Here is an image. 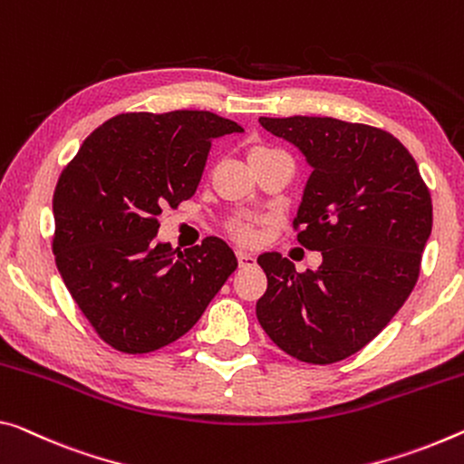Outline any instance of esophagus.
<instances>
[{"instance_id":"esophagus-1","label":"esophagus","mask_w":464,"mask_h":464,"mask_svg":"<svg viewBox=\"0 0 464 464\" xmlns=\"http://www.w3.org/2000/svg\"><path fill=\"white\" fill-rule=\"evenodd\" d=\"M237 256H238V263L240 267H253L255 266V255L246 253V251H237Z\"/></svg>"}]
</instances>
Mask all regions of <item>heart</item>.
<instances>
[{
  "label": "heart",
  "instance_id": "obj_1",
  "mask_svg": "<svg viewBox=\"0 0 464 464\" xmlns=\"http://www.w3.org/2000/svg\"><path fill=\"white\" fill-rule=\"evenodd\" d=\"M272 151H276V149H269V147H253L251 153H248V160L259 158V155H266V153H272ZM232 232H234V237H237V238L242 240V242H248V240L253 238V230H251V227H248V226H234Z\"/></svg>",
  "mask_w": 464,
  "mask_h": 464
}]
</instances>
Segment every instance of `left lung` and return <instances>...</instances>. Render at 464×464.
Here are the masks:
<instances>
[{
    "mask_svg": "<svg viewBox=\"0 0 464 464\" xmlns=\"http://www.w3.org/2000/svg\"><path fill=\"white\" fill-rule=\"evenodd\" d=\"M311 166L295 227L319 269L298 274L280 253L256 263L267 290L256 319L284 353L327 365L359 353L415 288L431 234V197L412 155L382 128L336 118H259Z\"/></svg>",
    "mask_w": 464,
    "mask_h": 464,
    "instance_id": "obj_1",
    "label": "left lung"
}]
</instances>
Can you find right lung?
Returning <instances> with one entry per match:
<instances>
[{
  "label": "right lung",
  "instance_id": "1",
  "mask_svg": "<svg viewBox=\"0 0 464 464\" xmlns=\"http://www.w3.org/2000/svg\"><path fill=\"white\" fill-rule=\"evenodd\" d=\"M245 132L211 111L120 113L92 130L53 192L55 266L78 309L116 351L184 336L238 267L224 240L158 242L163 208L198 187L211 140Z\"/></svg>",
  "mask_w": 464,
  "mask_h": 464
}]
</instances>
